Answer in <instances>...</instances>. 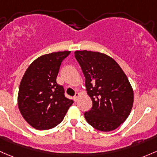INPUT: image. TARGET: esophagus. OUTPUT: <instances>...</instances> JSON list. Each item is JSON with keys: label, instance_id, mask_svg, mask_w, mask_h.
Masks as SVG:
<instances>
[{"label": "esophagus", "instance_id": "1", "mask_svg": "<svg viewBox=\"0 0 157 157\" xmlns=\"http://www.w3.org/2000/svg\"><path fill=\"white\" fill-rule=\"evenodd\" d=\"M79 96H80V93H78V92H76L75 95H74V98H73V99H74V101H77Z\"/></svg>", "mask_w": 157, "mask_h": 157}]
</instances>
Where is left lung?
Here are the masks:
<instances>
[{
    "label": "left lung",
    "mask_w": 157,
    "mask_h": 157,
    "mask_svg": "<svg viewBox=\"0 0 157 157\" xmlns=\"http://www.w3.org/2000/svg\"><path fill=\"white\" fill-rule=\"evenodd\" d=\"M85 77L86 88L92 101L84 117L95 129H116L129 115L134 94L123 71L112 58L98 52L75 51Z\"/></svg>",
    "instance_id": "1"
}]
</instances>
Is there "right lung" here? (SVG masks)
I'll use <instances>...</instances> for the list:
<instances>
[{"label": "right lung", "mask_w": 157, "mask_h": 157, "mask_svg": "<svg viewBox=\"0 0 157 157\" xmlns=\"http://www.w3.org/2000/svg\"><path fill=\"white\" fill-rule=\"evenodd\" d=\"M70 53V51H63L37 58L21 80L18 106L23 118L36 129L56 126L74 103L65 96L63 86L56 83L62 62Z\"/></svg>", "instance_id": "right-lung-1"}]
</instances>
